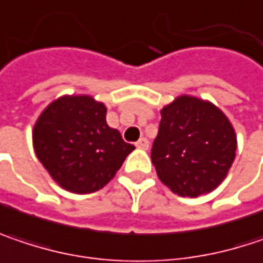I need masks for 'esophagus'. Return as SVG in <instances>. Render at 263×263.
<instances>
[{
  "instance_id": "34e87169",
  "label": "esophagus",
  "mask_w": 263,
  "mask_h": 263,
  "mask_svg": "<svg viewBox=\"0 0 263 263\" xmlns=\"http://www.w3.org/2000/svg\"><path fill=\"white\" fill-rule=\"evenodd\" d=\"M135 146H137L138 149H141V151H147V149H149V140L143 137V138H140V140L135 143Z\"/></svg>"
}]
</instances>
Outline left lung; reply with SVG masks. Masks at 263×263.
Masks as SVG:
<instances>
[{
	"mask_svg": "<svg viewBox=\"0 0 263 263\" xmlns=\"http://www.w3.org/2000/svg\"><path fill=\"white\" fill-rule=\"evenodd\" d=\"M236 134L212 102L180 95L161 109L152 162L159 180L182 197H199L227 176L236 152Z\"/></svg>",
	"mask_w": 263,
	"mask_h": 263,
	"instance_id": "obj_1",
	"label": "left lung"
}]
</instances>
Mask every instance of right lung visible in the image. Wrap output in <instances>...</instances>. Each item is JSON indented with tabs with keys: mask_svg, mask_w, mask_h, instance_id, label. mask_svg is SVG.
<instances>
[{
	"mask_svg": "<svg viewBox=\"0 0 263 263\" xmlns=\"http://www.w3.org/2000/svg\"><path fill=\"white\" fill-rule=\"evenodd\" d=\"M33 147L61 188L88 194L104 188L135 149L107 123V107L90 95H64L37 117Z\"/></svg>",
	"mask_w": 263,
	"mask_h": 263,
	"instance_id": "1",
	"label": "right lung"
}]
</instances>
